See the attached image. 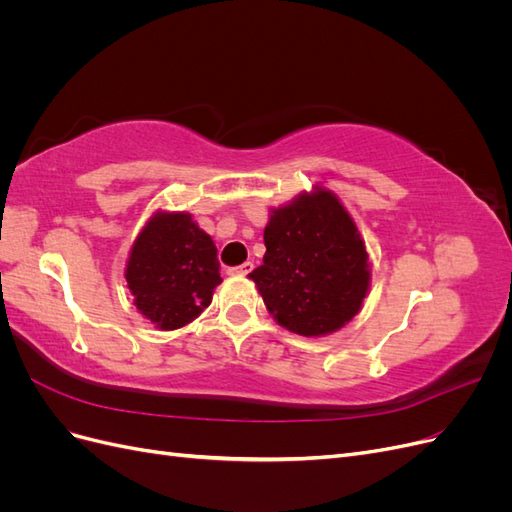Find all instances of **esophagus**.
Wrapping results in <instances>:
<instances>
[{
    "label": "esophagus",
    "mask_w": 512,
    "mask_h": 512,
    "mask_svg": "<svg viewBox=\"0 0 512 512\" xmlns=\"http://www.w3.org/2000/svg\"><path fill=\"white\" fill-rule=\"evenodd\" d=\"M252 269H254L252 262H243V265H239V267H230L228 273L230 275H247V273H252Z\"/></svg>",
    "instance_id": "obj_1"
}]
</instances>
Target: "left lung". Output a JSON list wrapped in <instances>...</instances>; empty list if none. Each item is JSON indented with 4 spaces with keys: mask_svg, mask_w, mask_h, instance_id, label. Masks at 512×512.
<instances>
[{
    "mask_svg": "<svg viewBox=\"0 0 512 512\" xmlns=\"http://www.w3.org/2000/svg\"><path fill=\"white\" fill-rule=\"evenodd\" d=\"M265 247L262 265L250 277L282 327L318 337L359 314L369 286V258L348 211L329 190L275 209Z\"/></svg>",
    "mask_w": 512,
    "mask_h": 512,
    "instance_id": "1",
    "label": "left lung"
}]
</instances>
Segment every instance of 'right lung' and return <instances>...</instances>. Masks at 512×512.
<instances>
[{"mask_svg": "<svg viewBox=\"0 0 512 512\" xmlns=\"http://www.w3.org/2000/svg\"><path fill=\"white\" fill-rule=\"evenodd\" d=\"M126 280L136 309L158 329L185 327L222 282L218 247L190 213H158L132 245Z\"/></svg>", "mask_w": 512, "mask_h": 512, "instance_id": "right-lung-1", "label": "right lung"}]
</instances>
